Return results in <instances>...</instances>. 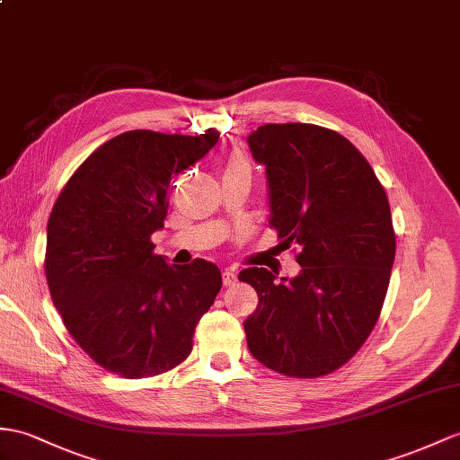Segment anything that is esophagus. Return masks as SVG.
<instances>
[{"instance_id": "34e87169", "label": "esophagus", "mask_w": 460, "mask_h": 460, "mask_svg": "<svg viewBox=\"0 0 460 460\" xmlns=\"http://www.w3.org/2000/svg\"><path fill=\"white\" fill-rule=\"evenodd\" d=\"M222 279H224V285H226V287H230V285H236L238 277H236V271H234V267H226V269H224Z\"/></svg>"}]
</instances>
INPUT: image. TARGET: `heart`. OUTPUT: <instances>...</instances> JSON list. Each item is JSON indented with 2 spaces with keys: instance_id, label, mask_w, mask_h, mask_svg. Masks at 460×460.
<instances>
[{
  "instance_id": "heart-1",
  "label": "heart",
  "mask_w": 460,
  "mask_h": 460,
  "mask_svg": "<svg viewBox=\"0 0 460 460\" xmlns=\"http://www.w3.org/2000/svg\"><path fill=\"white\" fill-rule=\"evenodd\" d=\"M230 172H248L250 173V162L242 152H232L226 162V173Z\"/></svg>"
}]
</instances>
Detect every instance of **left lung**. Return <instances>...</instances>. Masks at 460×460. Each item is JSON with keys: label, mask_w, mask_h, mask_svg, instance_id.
<instances>
[{"label": "left lung", "mask_w": 460, "mask_h": 460, "mask_svg": "<svg viewBox=\"0 0 460 460\" xmlns=\"http://www.w3.org/2000/svg\"><path fill=\"white\" fill-rule=\"evenodd\" d=\"M265 165L269 226L300 273L238 275L260 302L243 322L252 355L275 373L318 378L361 349L383 310L396 253L390 205L371 164L340 132L306 122L263 125L248 137Z\"/></svg>", "instance_id": "left-lung-1"}]
</instances>
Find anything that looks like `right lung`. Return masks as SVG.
I'll return each mask as SVG.
<instances>
[{"mask_svg":"<svg viewBox=\"0 0 460 460\" xmlns=\"http://www.w3.org/2000/svg\"><path fill=\"white\" fill-rule=\"evenodd\" d=\"M128 130L101 144L64 185L47 230L44 273L75 343L122 378L172 371L193 349L199 320L222 287L205 260L165 263L152 234L164 228L167 191L218 142Z\"/></svg>","mask_w":460,"mask_h":460,"instance_id":"add662e5","label":"right lung"}]
</instances>
